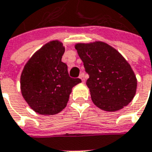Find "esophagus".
<instances>
[{
  "mask_svg": "<svg viewBox=\"0 0 152 152\" xmlns=\"http://www.w3.org/2000/svg\"><path fill=\"white\" fill-rule=\"evenodd\" d=\"M79 79H81V81H82V83H85V74H84V73H81V74L79 75Z\"/></svg>",
  "mask_w": 152,
  "mask_h": 152,
  "instance_id": "esophagus-1",
  "label": "esophagus"
}]
</instances>
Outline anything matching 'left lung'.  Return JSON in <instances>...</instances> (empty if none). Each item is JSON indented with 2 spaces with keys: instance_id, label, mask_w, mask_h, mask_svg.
<instances>
[{
  "instance_id": "8db88e82",
  "label": "left lung",
  "mask_w": 152,
  "mask_h": 152,
  "mask_svg": "<svg viewBox=\"0 0 152 152\" xmlns=\"http://www.w3.org/2000/svg\"><path fill=\"white\" fill-rule=\"evenodd\" d=\"M75 49L90 76L86 85L97 107L116 112L128 106L135 96L137 79L125 58L102 41L78 43Z\"/></svg>"
}]
</instances>
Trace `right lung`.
Returning <instances> with one entry per match:
<instances>
[{"mask_svg": "<svg viewBox=\"0 0 152 152\" xmlns=\"http://www.w3.org/2000/svg\"><path fill=\"white\" fill-rule=\"evenodd\" d=\"M65 47L59 40L44 45L27 61L20 77L22 96L35 113L55 115L66 107L72 89L81 82L69 77L61 61Z\"/></svg>", "mask_w": 152, "mask_h": 152, "instance_id": "obj_1", "label": "right lung"}]
</instances>
